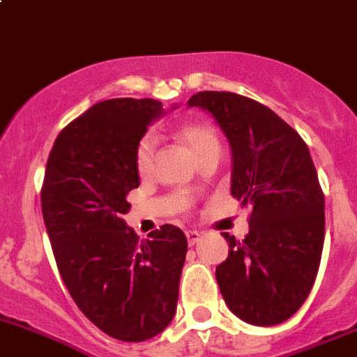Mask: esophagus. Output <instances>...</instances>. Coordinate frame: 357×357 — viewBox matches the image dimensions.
Returning a JSON list of instances; mask_svg holds the SVG:
<instances>
[{
	"instance_id": "obj_1",
	"label": "esophagus",
	"mask_w": 357,
	"mask_h": 357,
	"mask_svg": "<svg viewBox=\"0 0 357 357\" xmlns=\"http://www.w3.org/2000/svg\"><path fill=\"white\" fill-rule=\"evenodd\" d=\"M185 235H187V242H189L190 248H192V245H196L197 242L201 241V234L196 232V230H189Z\"/></svg>"
}]
</instances>
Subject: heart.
Returning a JSON list of instances; mask_svg holds the SVG:
<instances>
[{
    "label": "heart",
    "mask_w": 357,
    "mask_h": 357,
    "mask_svg": "<svg viewBox=\"0 0 357 357\" xmlns=\"http://www.w3.org/2000/svg\"><path fill=\"white\" fill-rule=\"evenodd\" d=\"M177 137L189 146L197 160H201L208 153L220 149L218 132L206 120H194V122L183 123L177 130ZM153 158L154 142L149 135H146L137 142V148H135V168H137L139 175L144 177L151 172Z\"/></svg>",
    "instance_id": "1"
}]
</instances>
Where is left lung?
<instances>
[{"instance_id":"left-lung-1","label":"left lung","mask_w":357,"mask_h":357,"mask_svg":"<svg viewBox=\"0 0 357 357\" xmlns=\"http://www.w3.org/2000/svg\"><path fill=\"white\" fill-rule=\"evenodd\" d=\"M208 109L232 148L230 192L251 208L242 241L223 232L229 256L216 282L235 316L258 326L285 321L313 289L325 241V196L310 149L268 106L227 91L187 101Z\"/></svg>"}]
</instances>
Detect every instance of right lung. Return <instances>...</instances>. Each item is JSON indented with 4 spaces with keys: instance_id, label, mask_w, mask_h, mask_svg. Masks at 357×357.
<instances>
[{
    "instance_id": "add662e5",
    "label": "right lung",
    "mask_w": 357,
    "mask_h": 357,
    "mask_svg": "<svg viewBox=\"0 0 357 357\" xmlns=\"http://www.w3.org/2000/svg\"><path fill=\"white\" fill-rule=\"evenodd\" d=\"M163 113L154 99L96 102L58 134L41 189L43 218L65 287L94 325L142 342L174 319L187 238L161 225L139 241L123 215L139 187L135 148Z\"/></svg>"
}]
</instances>
